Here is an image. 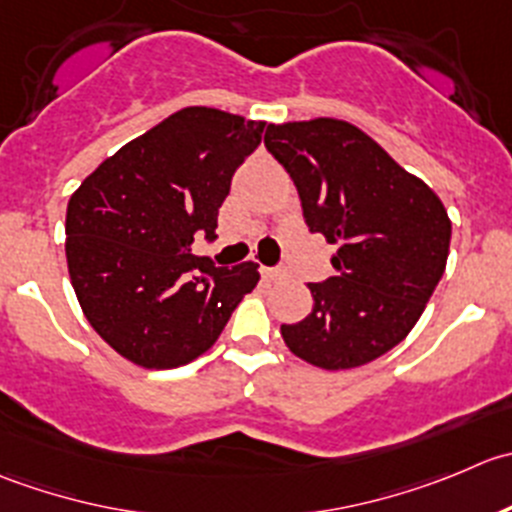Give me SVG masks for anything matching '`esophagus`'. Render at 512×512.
<instances>
[{
  "mask_svg": "<svg viewBox=\"0 0 512 512\" xmlns=\"http://www.w3.org/2000/svg\"><path fill=\"white\" fill-rule=\"evenodd\" d=\"M261 273H263V278H268V281H283V278L288 276V271L283 266H273V268L263 266Z\"/></svg>",
  "mask_w": 512,
  "mask_h": 512,
  "instance_id": "obj_1",
  "label": "esophagus"
}]
</instances>
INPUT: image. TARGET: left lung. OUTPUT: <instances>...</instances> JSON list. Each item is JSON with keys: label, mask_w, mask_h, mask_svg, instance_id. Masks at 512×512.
Here are the masks:
<instances>
[{"label": "left lung", "mask_w": 512, "mask_h": 512, "mask_svg": "<svg viewBox=\"0 0 512 512\" xmlns=\"http://www.w3.org/2000/svg\"><path fill=\"white\" fill-rule=\"evenodd\" d=\"M263 144L296 184L308 231L338 244L336 276L308 283L311 313L283 323V341L326 371L376 361L411 333L443 276V201L348 121L268 124Z\"/></svg>", "instance_id": "1"}]
</instances>
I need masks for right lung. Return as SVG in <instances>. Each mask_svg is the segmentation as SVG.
I'll use <instances>...</instances> for the list:
<instances>
[{
	"mask_svg": "<svg viewBox=\"0 0 512 512\" xmlns=\"http://www.w3.org/2000/svg\"><path fill=\"white\" fill-rule=\"evenodd\" d=\"M263 121L189 106L86 176L67 209V263L94 331L131 363L176 368L209 351L258 283V263L191 254L216 239L231 179Z\"/></svg>",
	"mask_w": 512,
	"mask_h": 512,
	"instance_id": "obj_1",
	"label": "right lung"
}]
</instances>
